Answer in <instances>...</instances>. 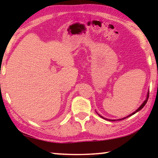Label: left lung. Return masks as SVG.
<instances>
[{"mask_svg":"<svg viewBox=\"0 0 158 158\" xmlns=\"http://www.w3.org/2000/svg\"><path fill=\"white\" fill-rule=\"evenodd\" d=\"M148 97H149V92H148V94H147V98H146V100H145V101H144V102H143V104H142V105H141V106H139V108H138V109H137V110H136V111H135V112H134V113H132L131 114H130V115H129V116H128V117H124V118H123L122 119H126V118H127V117H130V116L133 115V114H135V113H137V111H139V110H140L141 109H142V108H143V107H144V106H145V105H146V102H147V101H148ZM99 116H100V115H99ZM100 117H102V116H100ZM102 118H103V117H102ZM108 120H110V119H108ZM119 120H121V119H119ZM111 121H114V120H111Z\"/></svg>","mask_w":158,"mask_h":158,"instance_id":"1","label":"left lung"}]
</instances>
